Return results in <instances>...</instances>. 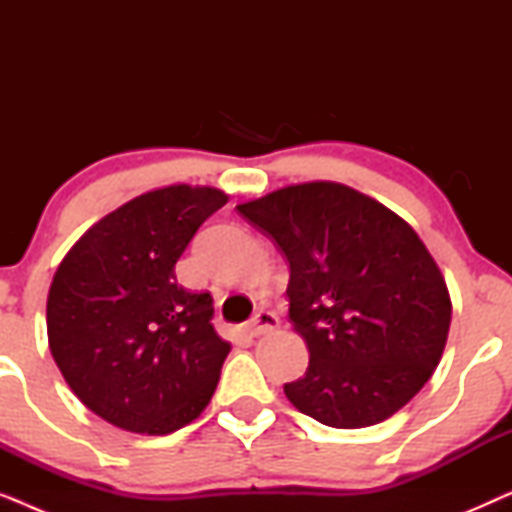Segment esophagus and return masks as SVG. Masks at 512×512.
I'll use <instances>...</instances> for the list:
<instances>
[{
    "label": "esophagus",
    "instance_id": "1",
    "mask_svg": "<svg viewBox=\"0 0 512 512\" xmlns=\"http://www.w3.org/2000/svg\"><path fill=\"white\" fill-rule=\"evenodd\" d=\"M279 326V319H277V314L275 312H270V310H258L256 314H254V319L249 321L247 326H244V331H247L251 338H256V335H263V333H268V331H275V328Z\"/></svg>",
    "mask_w": 512,
    "mask_h": 512
}]
</instances>
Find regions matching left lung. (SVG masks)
I'll use <instances>...</instances> for the list:
<instances>
[{"mask_svg":"<svg viewBox=\"0 0 512 512\" xmlns=\"http://www.w3.org/2000/svg\"><path fill=\"white\" fill-rule=\"evenodd\" d=\"M289 261V319L310 366L284 394L335 429L380 424L429 382L450 333L445 277L408 221L335 181L237 205Z\"/></svg>","mask_w":512,"mask_h":512,"instance_id":"8db88e82","label":"left lung"}]
</instances>
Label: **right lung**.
Masks as SVG:
<instances>
[{"label":"right lung","instance_id":"obj_1","mask_svg":"<svg viewBox=\"0 0 512 512\" xmlns=\"http://www.w3.org/2000/svg\"><path fill=\"white\" fill-rule=\"evenodd\" d=\"M226 202L212 186L142 193L90 226L55 270L48 347L104 422L165 436L212 401L230 342L212 326V296L179 286L174 265Z\"/></svg>","mask_w":512,"mask_h":512}]
</instances>
